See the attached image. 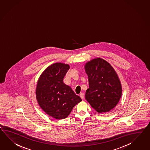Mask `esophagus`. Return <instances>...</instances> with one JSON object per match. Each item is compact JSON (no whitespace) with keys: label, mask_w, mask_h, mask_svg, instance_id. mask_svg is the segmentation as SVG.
Wrapping results in <instances>:
<instances>
[{"label":"esophagus","mask_w":150,"mask_h":150,"mask_svg":"<svg viewBox=\"0 0 150 150\" xmlns=\"http://www.w3.org/2000/svg\"><path fill=\"white\" fill-rule=\"evenodd\" d=\"M79 96H80V98H81V99H84V94H83V93H81L80 94V95H79Z\"/></svg>","instance_id":"34e87169"}]
</instances>
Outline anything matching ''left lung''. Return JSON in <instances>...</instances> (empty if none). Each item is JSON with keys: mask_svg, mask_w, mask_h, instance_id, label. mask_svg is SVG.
<instances>
[{"mask_svg": "<svg viewBox=\"0 0 150 150\" xmlns=\"http://www.w3.org/2000/svg\"><path fill=\"white\" fill-rule=\"evenodd\" d=\"M84 69L89 81L86 100L98 113L110 112L122 95V86L116 71L108 62L100 57L87 62Z\"/></svg>", "mask_w": 150, "mask_h": 150, "instance_id": "1", "label": "left lung"}]
</instances>
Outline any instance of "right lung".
I'll return each instance as SVG.
<instances>
[{"label": "right lung", "instance_id": "right-lung-1", "mask_svg": "<svg viewBox=\"0 0 150 150\" xmlns=\"http://www.w3.org/2000/svg\"><path fill=\"white\" fill-rule=\"evenodd\" d=\"M69 68L68 64L55 63L44 70L37 81L38 103L45 113L56 119L68 117L74 107L82 101L70 87L63 83Z\"/></svg>", "mask_w": 150, "mask_h": 150}]
</instances>
